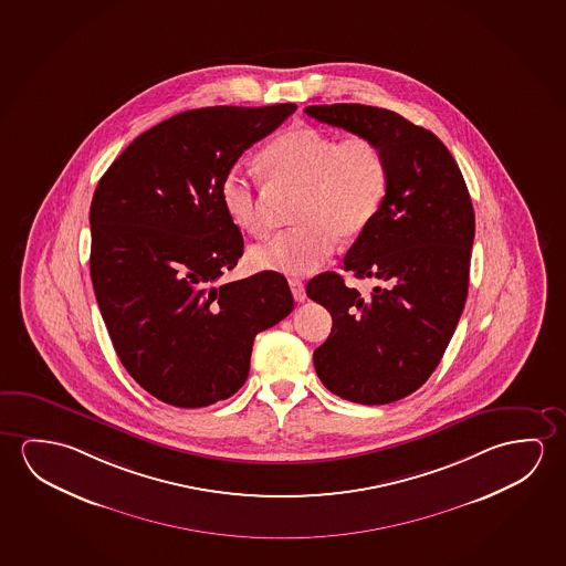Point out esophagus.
I'll list each match as a JSON object with an SVG mask.
<instances>
[{
    "label": "esophagus",
    "mask_w": 566,
    "mask_h": 566,
    "mask_svg": "<svg viewBox=\"0 0 566 566\" xmlns=\"http://www.w3.org/2000/svg\"><path fill=\"white\" fill-rule=\"evenodd\" d=\"M287 284H290V290H292V296L296 302H304L305 300V287L304 282L297 279L287 280Z\"/></svg>",
    "instance_id": "esophagus-1"
}]
</instances>
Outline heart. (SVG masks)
<instances>
[{"label": "heart", "mask_w": 566, "mask_h": 566, "mask_svg": "<svg viewBox=\"0 0 566 566\" xmlns=\"http://www.w3.org/2000/svg\"><path fill=\"white\" fill-rule=\"evenodd\" d=\"M256 166L272 186H296V227L252 247V266L305 276L327 261L337 239L353 241L375 221L388 191V160L365 135L340 140L317 127H294L262 148ZM219 198L231 223L249 235L266 231L261 188L229 170Z\"/></svg>", "instance_id": "heart-1"}]
</instances>
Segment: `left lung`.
<instances>
[{
    "instance_id": "obj_1",
    "label": "left lung",
    "mask_w": 566,
    "mask_h": 566,
    "mask_svg": "<svg viewBox=\"0 0 566 566\" xmlns=\"http://www.w3.org/2000/svg\"><path fill=\"white\" fill-rule=\"evenodd\" d=\"M305 114L365 135L388 160V191L343 269L380 286L365 297L335 272L307 282L333 327L315 348L327 390L365 406L401 400L441 363L469 294L474 209L461 168L431 130L390 109L310 105Z\"/></svg>"
}]
</instances>
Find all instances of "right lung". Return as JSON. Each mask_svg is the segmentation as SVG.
<instances>
[{
    "label": "right lung",
    "mask_w": 566,
    "mask_h": 566,
    "mask_svg": "<svg viewBox=\"0 0 566 566\" xmlns=\"http://www.w3.org/2000/svg\"><path fill=\"white\" fill-rule=\"evenodd\" d=\"M296 112L216 105L145 130L107 168L90 208V274L115 353L140 388L203 408L243 386L256 333L294 297L279 272L219 282L243 256L223 176Z\"/></svg>",
    "instance_id": "1"
}]
</instances>
